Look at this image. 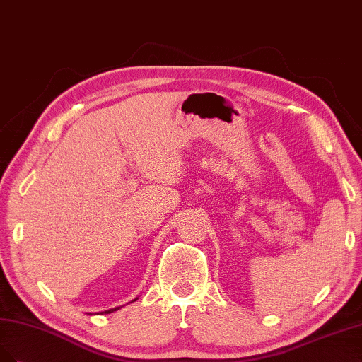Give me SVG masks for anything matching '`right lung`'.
Wrapping results in <instances>:
<instances>
[{
    "label": "right lung",
    "mask_w": 362,
    "mask_h": 362,
    "mask_svg": "<svg viewBox=\"0 0 362 362\" xmlns=\"http://www.w3.org/2000/svg\"><path fill=\"white\" fill-rule=\"evenodd\" d=\"M135 300V299H134ZM120 307H115V308H111V310H107V311H102L100 314H110V313H112V311H117Z\"/></svg>",
    "instance_id": "right-lung-1"
}]
</instances>
